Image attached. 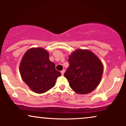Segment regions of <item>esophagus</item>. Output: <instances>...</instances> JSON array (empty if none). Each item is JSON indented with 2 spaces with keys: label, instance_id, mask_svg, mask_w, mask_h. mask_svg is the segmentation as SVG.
<instances>
[{
  "label": "esophagus",
  "instance_id": "1",
  "mask_svg": "<svg viewBox=\"0 0 126 126\" xmlns=\"http://www.w3.org/2000/svg\"><path fill=\"white\" fill-rule=\"evenodd\" d=\"M64 72H65V70H62V71H61V74H62V75H64Z\"/></svg>",
  "mask_w": 126,
  "mask_h": 126
}]
</instances>
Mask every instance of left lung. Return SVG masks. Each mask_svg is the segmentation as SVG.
I'll return each instance as SVG.
<instances>
[{
  "instance_id": "8db88e82",
  "label": "left lung",
  "mask_w": 126,
  "mask_h": 126,
  "mask_svg": "<svg viewBox=\"0 0 126 126\" xmlns=\"http://www.w3.org/2000/svg\"><path fill=\"white\" fill-rule=\"evenodd\" d=\"M69 66L64 73L70 88L79 94H87L99 84L103 64L90 50L77 49L69 56Z\"/></svg>"
}]
</instances>
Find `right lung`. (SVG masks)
I'll use <instances>...</instances> for the list:
<instances>
[{
  "mask_svg": "<svg viewBox=\"0 0 126 126\" xmlns=\"http://www.w3.org/2000/svg\"><path fill=\"white\" fill-rule=\"evenodd\" d=\"M20 74L24 82L32 91L43 94L56 84L61 75L55 64L49 60V54L41 47L31 48L23 56L20 63Z\"/></svg>",
  "mask_w": 126,
  "mask_h": 126,
  "instance_id": "add662e5",
  "label": "right lung"
}]
</instances>
